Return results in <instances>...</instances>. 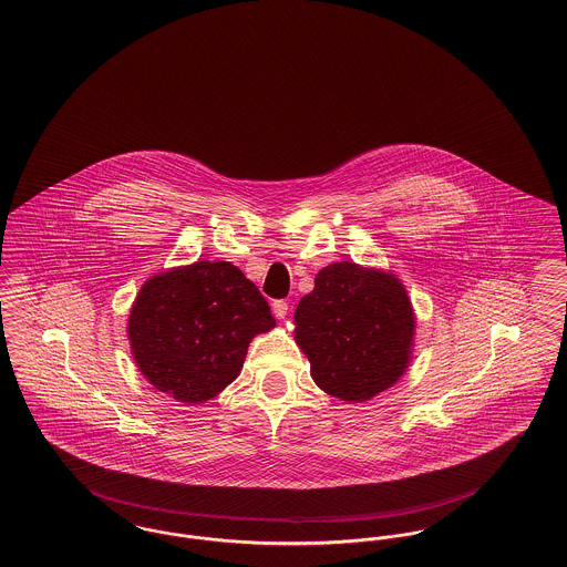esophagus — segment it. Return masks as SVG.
Returning <instances> with one entry per match:
<instances>
[{
  "instance_id": "esophagus-1",
  "label": "esophagus",
  "mask_w": 567,
  "mask_h": 567,
  "mask_svg": "<svg viewBox=\"0 0 567 567\" xmlns=\"http://www.w3.org/2000/svg\"><path fill=\"white\" fill-rule=\"evenodd\" d=\"M272 312L274 317L282 318L287 317L289 315V303L287 301H282V299H278V301H274L272 303Z\"/></svg>"
}]
</instances>
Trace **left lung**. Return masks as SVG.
Masks as SVG:
<instances>
[{
    "mask_svg": "<svg viewBox=\"0 0 567 567\" xmlns=\"http://www.w3.org/2000/svg\"><path fill=\"white\" fill-rule=\"evenodd\" d=\"M293 322L315 384L346 403L378 396L411 363L415 312L396 274L331 264L297 303Z\"/></svg>",
    "mask_w": 567,
    "mask_h": 567,
    "instance_id": "obj_1",
    "label": "left lung"
}]
</instances>
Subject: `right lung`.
Listing matches in <instances>:
<instances>
[{
    "instance_id": "add662e5",
    "label": "right lung",
    "mask_w": 567,
    "mask_h": 567,
    "mask_svg": "<svg viewBox=\"0 0 567 567\" xmlns=\"http://www.w3.org/2000/svg\"><path fill=\"white\" fill-rule=\"evenodd\" d=\"M276 327L259 289L229 261H196L143 282L126 333L159 392L200 405L231 384L255 336Z\"/></svg>"
}]
</instances>
